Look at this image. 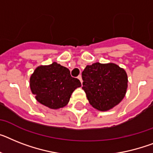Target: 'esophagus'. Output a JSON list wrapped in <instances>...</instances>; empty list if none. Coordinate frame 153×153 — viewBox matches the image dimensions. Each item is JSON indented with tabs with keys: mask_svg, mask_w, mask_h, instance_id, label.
<instances>
[{
	"mask_svg": "<svg viewBox=\"0 0 153 153\" xmlns=\"http://www.w3.org/2000/svg\"><path fill=\"white\" fill-rule=\"evenodd\" d=\"M78 79H79V80H80L81 83L82 84V76H81V75H79V76H78Z\"/></svg>",
	"mask_w": 153,
	"mask_h": 153,
	"instance_id": "34e87169",
	"label": "esophagus"
}]
</instances>
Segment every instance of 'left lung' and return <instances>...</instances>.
I'll list each match as a JSON object with an SVG mask.
<instances>
[{
	"mask_svg": "<svg viewBox=\"0 0 153 153\" xmlns=\"http://www.w3.org/2000/svg\"><path fill=\"white\" fill-rule=\"evenodd\" d=\"M82 89L95 109L106 111L120 103L126 94L128 75L118 65L94 63L82 73Z\"/></svg>",
	"mask_w": 153,
	"mask_h": 153,
	"instance_id": "8db88e82",
	"label": "left lung"
}]
</instances>
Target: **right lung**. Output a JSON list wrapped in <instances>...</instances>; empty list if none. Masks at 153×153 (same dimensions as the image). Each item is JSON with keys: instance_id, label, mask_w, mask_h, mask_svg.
<instances>
[{"instance_id": "obj_1", "label": "right lung", "mask_w": 153, "mask_h": 153, "mask_svg": "<svg viewBox=\"0 0 153 153\" xmlns=\"http://www.w3.org/2000/svg\"><path fill=\"white\" fill-rule=\"evenodd\" d=\"M82 85L70 71L57 63L39 66L30 77V88L36 100L51 109L66 106L74 89Z\"/></svg>"}]
</instances>
